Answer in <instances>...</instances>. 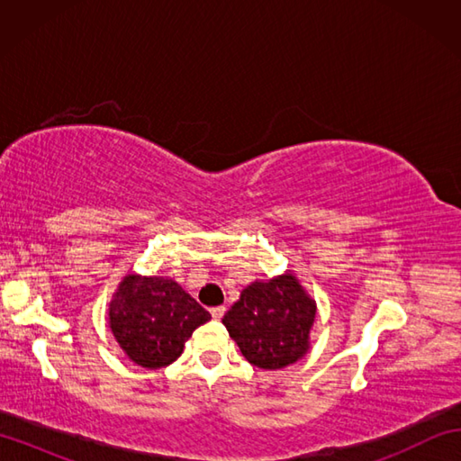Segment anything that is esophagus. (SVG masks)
Listing matches in <instances>:
<instances>
[{
    "label": "esophagus",
    "instance_id": "esophagus-1",
    "mask_svg": "<svg viewBox=\"0 0 461 461\" xmlns=\"http://www.w3.org/2000/svg\"><path fill=\"white\" fill-rule=\"evenodd\" d=\"M210 312H212V317H213L215 321H220V319L223 317V312H225V307H223V305H221V307H213V309H212Z\"/></svg>",
    "mask_w": 461,
    "mask_h": 461
}]
</instances>
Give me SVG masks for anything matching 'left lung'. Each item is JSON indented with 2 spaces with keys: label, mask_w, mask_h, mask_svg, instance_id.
Masks as SVG:
<instances>
[{
  "label": "left lung",
  "mask_w": 461,
  "mask_h": 461,
  "mask_svg": "<svg viewBox=\"0 0 461 461\" xmlns=\"http://www.w3.org/2000/svg\"><path fill=\"white\" fill-rule=\"evenodd\" d=\"M315 315V299L295 273L285 271L249 283L221 322L253 366L279 370L307 355Z\"/></svg>",
  "instance_id": "1"
}]
</instances>
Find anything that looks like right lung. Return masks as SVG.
I'll return each mask as SVG.
<instances>
[{
	"mask_svg": "<svg viewBox=\"0 0 461 461\" xmlns=\"http://www.w3.org/2000/svg\"><path fill=\"white\" fill-rule=\"evenodd\" d=\"M212 315L168 277L126 273L109 303V327L122 352L142 368L168 366Z\"/></svg>",
	"mask_w": 461,
	"mask_h": 461,
	"instance_id": "1",
	"label": "right lung"
}]
</instances>
